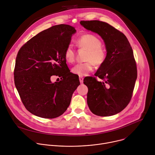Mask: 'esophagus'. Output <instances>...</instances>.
<instances>
[{
  "instance_id": "obj_1",
  "label": "esophagus",
  "mask_w": 155,
  "mask_h": 155,
  "mask_svg": "<svg viewBox=\"0 0 155 155\" xmlns=\"http://www.w3.org/2000/svg\"><path fill=\"white\" fill-rule=\"evenodd\" d=\"M79 80H80V82L81 83H83V77H79Z\"/></svg>"
}]
</instances>
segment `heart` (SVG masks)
<instances>
[{
    "mask_svg": "<svg viewBox=\"0 0 155 155\" xmlns=\"http://www.w3.org/2000/svg\"><path fill=\"white\" fill-rule=\"evenodd\" d=\"M77 46L86 50L84 62L75 65L72 69L74 74L80 77L85 76L91 72L94 64L100 67L106 61L107 50L102 46L101 40L96 35L86 34L81 35L76 41ZM64 58L68 63L72 64L75 60V50L71 44L68 45L64 51Z\"/></svg>",
    "mask_w": 155,
    "mask_h": 155,
    "instance_id": "heart-1",
    "label": "heart"
}]
</instances>
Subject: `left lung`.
Masks as SVG:
<instances>
[{"instance_id":"1","label":"left lung","mask_w":155,"mask_h":155,"mask_svg":"<svg viewBox=\"0 0 155 155\" xmlns=\"http://www.w3.org/2000/svg\"><path fill=\"white\" fill-rule=\"evenodd\" d=\"M86 29L104 40L107 57L95 74L84 78L88 88L87 103L94 115L109 117L126 107L131 100L137 77L133 50L125 35L105 22L81 21ZM103 81L98 82L96 77Z\"/></svg>"}]
</instances>
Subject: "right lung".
<instances>
[{
	"label": "right lung",
	"instance_id": "obj_1",
	"mask_svg": "<svg viewBox=\"0 0 155 155\" xmlns=\"http://www.w3.org/2000/svg\"><path fill=\"white\" fill-rule=\"evenodd\" d=\"M75 32L68 25L53 26L28 40L17 54L15 86L25 108L37 117L54 118L62 115L80 85L78 76L70 72L64 58ZM53 75L61 80L52 83Z\"/></svg>",
	"mask_w": 155,
	"mask_h": 155
}]
</instances>
